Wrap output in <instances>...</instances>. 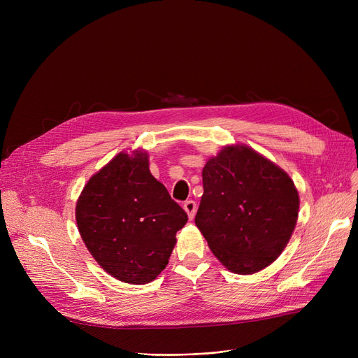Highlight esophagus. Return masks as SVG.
<instances>
[{
    "label": "esophagus",
    "mask_w": 358,
    "mask_h": 358,
    "mask_svg": "<svg viewBox=\"0 0 358 358\" xmlns=\"http://www.w3.org/2000/svg\"><path fill=\"white\" fill-rule=\"evenodd\" d=\"M184 210L187 212V215H189V217L190 219H193L194 217V215H196V210H197V204H196V201H193V200H187L185 203H184Z\"/></svg>",
    "instance_id": "1"
}]
</instances>
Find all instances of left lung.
<instances>
[{
	"label": "left lung",
	"instance_id": "left-lung-1",
	"mask_svg": "<svg viewBox=\"0 0 358 358\" xmlns=\"http://www.w3.org/2000/svg\"><path fill=\"white\" fill-rule=\"evenodd\" d=\"M196 224L222 264L254 274L283 252L299 215L293 180L245 145L224 146L203 168Z\"/></svg>",
	"mask_w": 358,
	"mask_h": 358
}]
</instances>
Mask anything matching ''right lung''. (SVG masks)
<instances>
[{"label": "right lung", "mask_w": 358, "mask_h": 358, "mask_svg": "<svg viewBox=\"0 0 358 358\" xmlns=\"http://www.w3.org/2000/svg\"><path fill=\"white\" fill-rule=\"evenodd\" d=\"M146 150L120 152L85 184L75 208L80 235L103 270L146 285L166 267L187 213L149 171Z\"/></svg>", "instance_id": "1"}]
</instances>
